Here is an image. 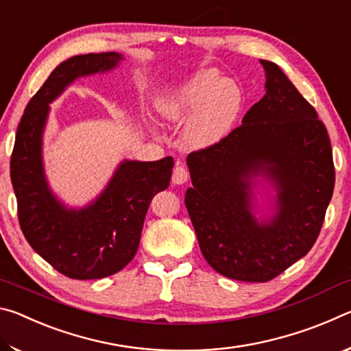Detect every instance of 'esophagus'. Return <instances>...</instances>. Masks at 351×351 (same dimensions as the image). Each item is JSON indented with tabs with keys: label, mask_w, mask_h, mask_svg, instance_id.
Listing matches in <instances>:
<instances>
[{
	"label": "esophagus",
	"mask_w": 351,
	"mask_h": 351,
	"mask_svg": "<svg viewBox=\"0 0 351 351\" xmlns=\"http://www.w3.org/2000/svg\"><path fill=\"white\" fill-rule=\"evenodd\" d=\"M189 180V171L186 167H182L181 164H176V167L173 170V176H171V182L175 184V186H181Z\"/></svg>",
	"instance_id": "esophagus-1"
}]
</instances>
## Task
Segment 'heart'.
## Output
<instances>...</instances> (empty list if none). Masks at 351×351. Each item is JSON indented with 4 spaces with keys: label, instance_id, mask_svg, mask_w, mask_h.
<instances>
[{
    "label": "heart",
    "instance_id": "heart-1",
    "mask_svg": "<svg viewBox=\"0 0 351 351\" xmlns=\"http://www.w3.org/2000/svg\"><path fill=\"white\" fill-rule=\"evenodd\" d=\"M245 104L239 82L201 69L170 85L156 99V112L170 125L186 122L182 142L190 150H209L234 132Z\"/></svg>",
    "mask_w": 351,
    "mask_h": 351
}]
</instances>
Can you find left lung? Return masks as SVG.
I'll use <instances>...</instances> for the list:
<instances>
[{
  "label": "left lung",
  "instance_id": "left-lung-1",
  "mask_svg": "<svg viewBox=\"0 0 351 351\" xmlns=\"http://www.w3.org/2000/svg\"><path fill=\"white\" fill-rule=\"evenodd\" d=\"M228 139L187 156V212L213 269L268 282L310 252L335 189L328 133L276 63Z\"/></svg>",
  "mask_w": 351,
  "mask_h": 351
}]
</instances>
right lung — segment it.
Instances as JSON below:
<instances>
[{"label":"right lung","mask_w":351,"mask_h":351,"mask_svg":"<svg viewBox=\"0 0 351 351\" xmlns=\"http://www.w3.org/2000/svg\"><path fill=\"white\" fill-rule=\"evenodd\" d=\"M122 60L119 52H102L58 64L27 104L10 158V180L27 243L58 272L79 280L112 276L133 260L150 201L169 187L175 165L171 156L122 159L97 197L83 206L64 203L47 181L43 138L51 104L75 80L111 73Z\"/></svg>","instance_id":"1"}]
</instances>
